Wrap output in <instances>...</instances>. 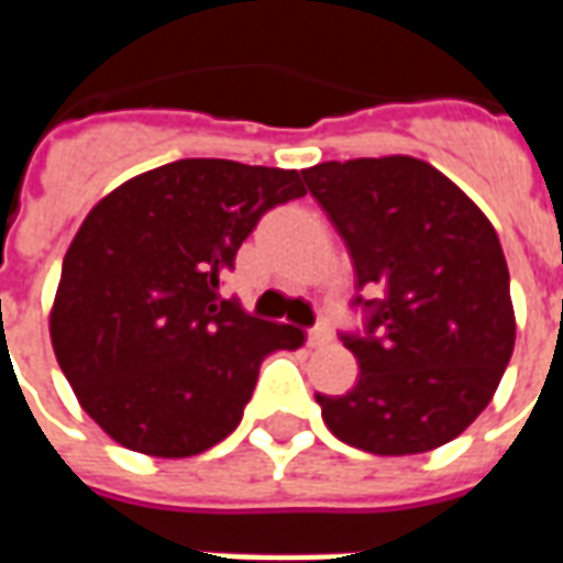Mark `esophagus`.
<instances>
[{"mask_svg":"<svg viewBox=\"0 0 563 563\" xmlns=\"http://www.w3.org/2000/svg\"><path fill=\"white\" fill-rule=\"evenodd\" d=\"M325 343H331V331L325 329V325H319V329H313L307 334V346H310V350H319V346H325Z\"/></svg>","mask_w":563,"mask_h":563,"instance_id":"obj_1","label":"esophagus"}]
</instances>
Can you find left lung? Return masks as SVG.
I'll return each instance as SVG.
<instances>
[{"instance_id":"obj_1","label":"left lung","mask_w":563,"mask_h":563,"mask_svg":"<svg viewBox=\"0 0 563 563\" xmlns=\"http://www.w3.org/2000/svg\"><path fill=\"white\" fill-rule=\"evenodd\" d=\"M301 177L350 246L358 289L383 292L365 301V338H343L355 389L317 395L329 431L374 455L455 440L495 398L516 346L495 225L413 156L319 162Z\"/></svg>"}]
</instances>
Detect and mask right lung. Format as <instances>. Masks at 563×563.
<instances>
[{
    "label": "right lung",
    "instance_id": "1",
    "mask_svg": "<svg viewBox=\"0 0 563 563\" xmlns=\"http://www.w3.org/2000/svg\"><path fill=\"white\" fill-rule=\"evenodd\" d=\"M292 168L177 159L111 189L63 258L51 343L75 398L120 446L189 459L232 434L274 350L305 331L220 301V277Z\"/></svg>",
    "mask_w": 563,
    "mask_h": 563
}]
</instances>
